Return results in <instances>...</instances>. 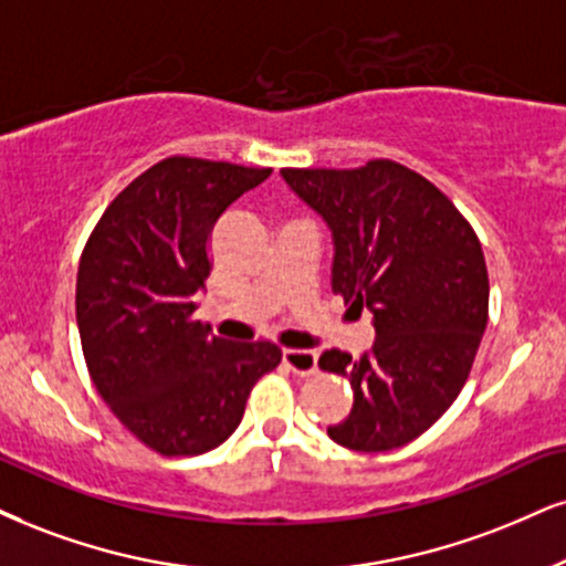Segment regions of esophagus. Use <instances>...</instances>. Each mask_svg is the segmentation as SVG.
Listing matches in <instances>:
<instances>
[{
	"instance_id": "34e87169",
	"label": "esophagus",
	"mask_w": 566,
	"mask_h": 566,
	"mask_svg": "<svg viewBox=\"0 0 566 566\" xmlns=\"http://www.w3.org/2000/svg\"><path fill=\"white\" fill-rule=\"evenodd\" d=\"M283 365L294 375L306 378V375L317 369V352H310V348H283Z\"/></svg>"
}]
</instances>
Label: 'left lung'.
Listing matches in <instances>:
<instances>
[{
    "instance_id": "8db88e82",
    "label": "left lung",
    "mask_w": 566,
    "mask_h": 566,
    "mask_svg": "<svg viewBox=\"0 0 566 566\" xmlns=\"http://www.w3.org/2000/svg\"><path fill=\"white\" fill-rule=\"evenodd\" d=\"M281 176L333 230V291L373 312L359 359L331 348L319 369L354 388L327 436L378 453L422 436L470 378L488 325L483 247L441 188L394 159L352 170L283 167Z\"/></svg>"
}]
</instances>
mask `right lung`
Segmentation results:
<instances>
[{
	"label": "right lung",
	"mask_w": 566,
	"mask_h": 566,
	"mask_svg": "<svg viewBox=\"0 0 566 566\" xmlns=\"http://www.w3.org/2000/svg\"><path fill=\"white\" fill-rule=\"evenodd\" d=\"M270 172L167 157L117 193L83 247L75 317L88 375L117 420L163 457L218 449L254 382L281 365L272 340H226L193 319L214 222Z\"/></svg>",
	"instance_id": "right-lung-1"
}]
</instances>
